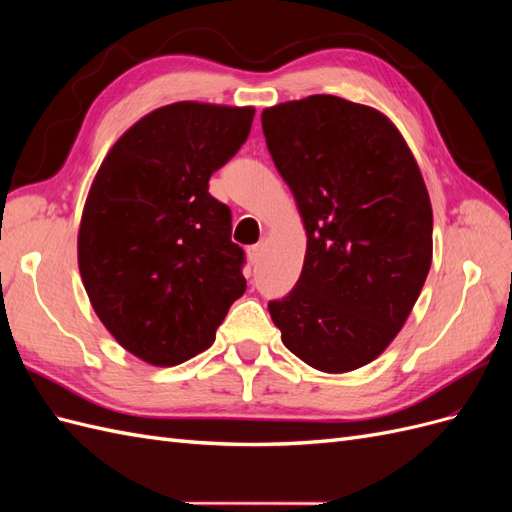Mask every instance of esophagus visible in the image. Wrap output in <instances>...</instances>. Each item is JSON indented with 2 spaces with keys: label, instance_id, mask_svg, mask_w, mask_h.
I'll use <instances>...</instances> for the list:
<instances>
[{
  "label": "esophagus",
  "instance_id": "obj_1",
  "mask_svg": "<svg viewBox=\"0 0 512 512\" xmlns=\"http://www.w3.org/2000/svg\"><path fill=\"white\" fill-rule=\"evenodd\" d=\"M262 247H265V245H262V243H256V245H252V247H250V250H247V256H250V262H252V265H254V262H258V260H260V256H262Z\"/></svg>",
  "mask_w": 512,
  "mask_h": 512
}]
</instances>
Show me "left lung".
<instances>
[{
  "instance_id": "1",
  "label": "left lung",
  "mask_w": 512,
  "mask_h": 512,
  "mask_svg": "<svg viewBox=\"0 0 512 512\" xmlns=\"http://www.w3.org/2000/svg\"><path fill=\"white\" fill-rule=\"evenodd\" d=\"M262 132L307 235L299 282L269 314L303 363L346 374L389 348L427 280L421 168L389 117L337 96L269 106Z\"/></svg>"
}]
</instances>
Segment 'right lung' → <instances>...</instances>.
Here are the masks:
<instances>
[{
  "label": "right lung",
  "mask_w": 512,
  "mask_h": 512,
  "mask_svg": "<svg viewBox=\"0 0 512 512\" xmlns=\"http://www.w3.org/2000/svg\"><path fill=\"white\" fill-rule=\"evenodd\" d=\"M254 106L175 102L106 153L79 226V271L117 344L173 367L207 350L245 292L243 250L209 177L245 143Z\"/></svg>",
  "instance_id": "right-lung-1"
}]
</instances>
